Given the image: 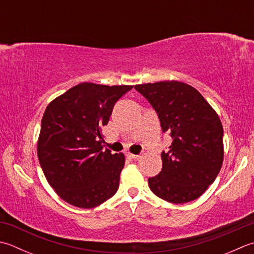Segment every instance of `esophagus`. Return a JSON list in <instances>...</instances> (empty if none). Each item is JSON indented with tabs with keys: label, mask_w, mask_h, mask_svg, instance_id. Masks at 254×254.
Segmentation results:
<instances>
[{
	"label": "esophagus",
	"mask_w": 254,
	"mask_h": 254,
	"mask_svg": "<svg viewBox=\"0 0 254 254\" xmlns=\"http://www.w3.org/2000/svg\"><path fill=\"white\" fill-rule=\"evenodd\" d=\"M127 156L128 158H131V160H138V158L141 157V155H135V154H131V153H128Z\"/></svg>",
	"instance_id": "esophagus-1"
}]
</instances>
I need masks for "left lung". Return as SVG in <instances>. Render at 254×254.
Returning a JSON list of instances; mask_svg holds the SVG:
<instances>
[{
	"instance_id": "8db88e82",
	"label": "left lung",
	"mask_w": 254,
	"mask_h": 254,
	"mask_svg": "<svg viewBox=\"0 0 254 254\" xmlns=\"http://www.w3.org/2000/svg\"><path fill=\"white\" fill-rule=\"evenodd\" d=\"M155 109L164 132L173 137L162 152V171L148 178L162 199L185 203L197 199L215 182L223 162V128L219 117L199 91L176 80L135 84Z\"/></svg>"
}]
</instances>
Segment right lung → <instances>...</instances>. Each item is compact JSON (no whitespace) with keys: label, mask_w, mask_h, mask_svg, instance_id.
I'll return each mask as SVG.
<instances>
[{"label":"right lung","mask_w":254,"mask_h":254,"mask_svg":"<svg viewBox=\"0 0 254 254\" xmlns=\"http://www.w3.org/2000/svg\"><path fill=\"white\" fill-rule=\"evenodd\" d=\"M132 88L81 82L47 106L37 155L48 184L63 200L90 209L117 192L126 157L103 151L102 127L114 104Z\"/></svg>","instance_id":"right-lung-1"}]
</instances>
